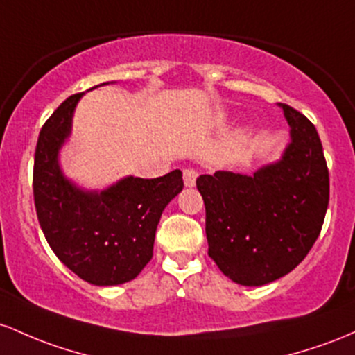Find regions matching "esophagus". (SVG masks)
I'll list each match as a JSON object with an SVG mask.
<instances>
[{"mask_svg": "<svg viewBox=\"0 0 355 355\" xmlns=\"http://www.w3.org/2000/svg\"><path fill=\"white\" fill-rule=\"evenodd\" d=\"M196 178H198V173L194 169H191V167H186V169H182V179H184V186H188V188H193V186L196 184Z\"/></svg>", "mask_w": 355, "mask_h": 355, "instance_id": "esophagus-1", "label": "esophagus"}]
</instances>
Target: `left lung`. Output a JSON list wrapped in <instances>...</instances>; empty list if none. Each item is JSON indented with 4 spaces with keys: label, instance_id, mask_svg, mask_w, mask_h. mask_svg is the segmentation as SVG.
Masks as SVG:
<instances>
[{
    "label": "left lung",
    "instance_id": "1",
    "mask_svg": "<svg viewBox=\"0 0 355 355\" xmlns=\"http://www.w3.org/2000/svg\"><path fill=\"white\" fill-rule=\"evenodd\" d=\"M280 107L292 137L280 161L253 176L218 171L196 179L208 254L246 286L292 272L320 234L329 206V169L315 125L293 107Z\"/></svg>",
    "mask_w": 355,
    "mask_h": 355
}]
</instances>
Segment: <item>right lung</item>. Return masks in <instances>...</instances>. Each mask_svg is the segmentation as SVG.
<instances>
[{"instance_id":"add662e5","label":"right lung","mask_w":355,"mask_h":355,"mask_svg":"<svg viewBox=\"0 0 355 355\" xmlns=\"http://www.w3.org/2000/svg\"><path fill=\"white\" fill-rule=\"evenodd\" d=\"M82 95L60 103L40 130L35 208L43 234L63 265L92 285H121L134 280L153 258L162 211L184 182L179 169L156 179L124 178L101 193L70 182L60 169L58 150L70 135Z\"/></svg>"}]
</instances>
